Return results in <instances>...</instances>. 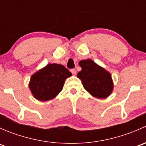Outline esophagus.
Instances as JSON below:
<instances>
[{
	"label": "esophagus",
	"mask_w": 146,
	"mask_h": 146,
	"mask_svg": "<svg viewBox=\"0 0 146 146\" xmlns=\"http://www.w3.org/2000/svg\"><path fill=\"white\" fill-rule=\"evenodd\" d=\"M70 72H71L72 74H73V76H75V75L76 74V69H71V70H70Z\"/></svg>",
	"instance_id": "esophagus-1"
}]
</instances>
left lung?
Listing matches in <instances>:
<instances>
[{
    "mask_svg": "<svg viewBox=\"0 0 146 146\" xmlns=\"http://www.w3.org/2000/svg\"><path fill=\"white\" fill-rule=\"evenodd\" d=\"M79 66L82 70L78 73V78L92 96L105 99L112 93L114 82L108 70L90 58L80 61Z\"/></svg>",
    "mask_w": 146,
    "mask_h": 146,
    "instance_id": "1",
    "label": "left lung"
}]
</instances>
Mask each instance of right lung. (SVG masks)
Listing matches in <instances>:
<instances>
[{
  "label": "right lung",
  "instance_id": "right-lung-1",
  "mask_svg": "<svg viewBox=\"0 0 146 146\" xmlns=\"http://www.w3.org/2000/svg\"><path fill=\"white\" fill-rule=\"evenodd\" d=\"M71 76L72 73L63 65L47 64L31 76L29 88L37 100H50L60 93L65 80Z\"/></svg>",
  "mask_w": 146,
  "mask_h": 146
}]
</instances>
